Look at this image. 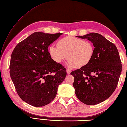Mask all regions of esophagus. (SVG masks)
<instances>
[{"mask_svg":"<svg viewBox=\"0 0 127 127\" xmlns=\"http://www.w3.org/2000/svg\"><path fill=\"white\" fill-rule=\"evenodd\" d=\"M71 72V70H70V69H67L66 70V72L68 74V75H70Z\"/></svg>","mask_w":127,"mask_h":127,"instance_id":"esophagus-1","label":"esophagus"}]
</instances>
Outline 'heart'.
<instances>
[{"label": "heart", "instance_id": "obj_1", "mask_svg": "<svg viewBox=\"0 0 127 127\" xmlns=\"http://www.w3.org/2000/svg\"><path fill=\"white\" fill-rule=\"evenodd\" d=\"M57 47L51 46L48 53L54 62L60 64L67 57L69 67H81L89 64L93 58L94 46L92 42L67 36L58 40Z\"/></svg>", "mask_w": 127, "mask_h": 127}]
</instances>
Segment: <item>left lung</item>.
I'll use <instances>...</instances> for the list:
<instances>
[{
	"label": "left lung",
	"instance_id": "8db88e82",
	"mask_svg": "<svg viewBox=\"0 0 127 127\" xmlns=\"http://www.w3.org/2000/svg\"><path fill=\"white\" fill-rule=\"evenodd\" d=\"M77 37L92 42L95 51L87 65L71 72L76 95L86 104H99L111 96L118 85L122 72L119 52L115 45L98 33Z\"/></svg>",
	"mask_w": 127,
	"mask_h": 127
}]
</instances>
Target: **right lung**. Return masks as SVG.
<instances>
[{"instance_id": "1", "label": "right lung", "mask_w": 127, "mask_h": 127, "mask_svg": "<svg viewBox=\"0 0 127 127\" xmlns=\"http://www.w3.org/2000/svg\"><path fill=\"white\" fill-rule=\"evenodd\" d=\"M61 35L34 32L12 52L10 77L20 98L32 106H44L52 101L66 77V69L48 53L50 44Z\"/></svg>"}]
</instances>
